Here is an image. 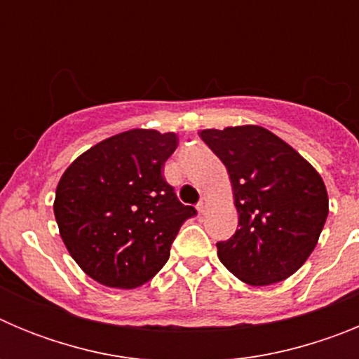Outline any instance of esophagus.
Listing matches in <instances>:
<instances>
[{
  "label": "esophagus",
  "instance_id": "obj_1",
  "mask_svg": "<svg viewBox=\"0 0 359 359\" xmlns=\"http://www.w3.org/2000/svg\"><path fill=\"white\" fill-rule=\"evenodd\" d=\"M207 208H208V199H207V198H203L201 201L198 203V210H199V214H205V212H207Z\"/></svg>",
  "mask_w": 359,
  "mask_h": 359
}]
</instances>
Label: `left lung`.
Segmentation results:
<instances>
[{"label": "left lung", "mask_w": 359, "mask_h": 359, "mask_svg": "<svg viewBox=\"0 0 359 359\" xmlns=\"http://www.w3.org/2000/svg\"><path fill=\"white\" fill-rule=\"evenodd\" d=\"M228 170L239 228L217 243L219 261L250 286L286 280L313 253L329 198L322 176L290 144L261 126L203 129Z\"/></svg>", "instance_id": "obj_1"}]
</instances>
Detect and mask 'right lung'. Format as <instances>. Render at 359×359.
I'll use <instances>...</instances> for the list:
<instances>
[{"mask_svg":"<svg viewBox=\"0 0 359 359\" xmlns=\"http://www.w3.org/2000/svg\"><path fill=\"white\" fill-rule=\"evenodd\" d=\"M176 147L174 133L131 129L82 152L61 176L53 201L59 233L93 280L133 290L169 261L174 237L196 215L161 174Z\"/></svg>","mask_w":359,"mask_h":359,"instance_id":"obj_1","label":"right lung"}]
</instances>
